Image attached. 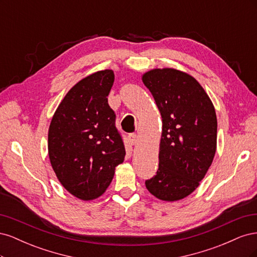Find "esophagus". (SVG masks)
Returning a JSON list of instances; mask_svg holds the SVG:
<instances>
[{
	"label": "esophagus",
	"instance_id": "1",
	"mask_svg": "<svg viewBox=\"0 0 257 257\" xmlns=\"http://www.w3.org/2000/svg\"><path fill=\"white\" fill-rule=\"evenodd\" d=\"M128 141L131 143V145L136 146V144L138 143V137L136 134H130L128 135Z\"/></svg>",
	"mask_w": 257,
	"mask_h": 257
}]
</instances>
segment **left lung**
Here are the masks:
<instances>
[{
	"mask_svg": "<svg viewBox=\"0 0 257 257\" xmlns=\"http://www.w3.org/2000/svg\"><path fill=\"white\" fill-rule=\"evenodd\" d=\"M162 115L159 169L146 181L153 196L180 200L195 191L211 166L216 150L214 106L191 75L175 68H154L143 75Z\"/></svg>",
	"mask_w": 257,
	"mask_h": 257,
	"instance_id": "left-lung-1",
	"label": "left lung"
}]
</instances>
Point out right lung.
Masks as SVG:
<instances>
[{
  "label": "right lung",
  "instance_id": "add662e5",
  "mask_svg": "<svg viewBox=\"0 0 257 257\" xmlns=\"http://www.w3.org/2000/svg\"><path fill=\"white\" fill-rule=\"evenodd\" d=\"M111 69L77 82L54 112L48 132V154L61 184L82 200L99 197L109 186L125 148L115 127L108 94Z\"/></svg>",
  "mask_w": 257,
  "mask_h": 257
}]
</instances>
